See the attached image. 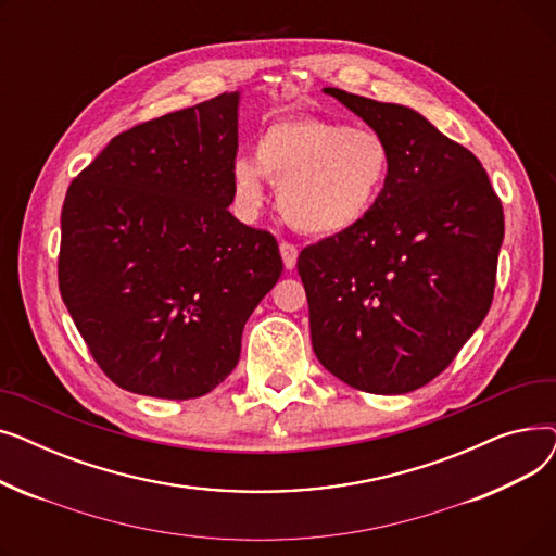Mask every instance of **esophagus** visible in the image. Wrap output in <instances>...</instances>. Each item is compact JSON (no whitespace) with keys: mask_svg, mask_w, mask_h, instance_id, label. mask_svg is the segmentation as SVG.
<instances>
[{"mask_svg":"<svg viewBox=\"0 0 556 556\" xmlns=\"http://www.w3.org/2000/svg\"><path fill=\"white\" fill-rule=\"evenodd\" d=\"M279 252H281V258H283V266L288 270H293L295 263H298V245L288 243V241H281L279 243Z\"/></svg>","mask_w":556,"mask_h":556,"instance_id":"34e87169","label":"esophagus"}]
</instances>
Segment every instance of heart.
Here are the masks:
<instances>
[{"instance_id": "b5f03b06", "label": "heart", "mask_w": 556, "mask_h": 556, "mask_svg": "<svg viewBox=\"0 0 556 556\" xmlns=\"http://www.w3.org/2000/svg\"><path fill=\"white\" fill-rule=\"evenodd\" d=\"M392 166L390 146L367 126H346L319 116H290L261 132L256 160L231 164L239 207L256 214L273 180L283 218L313 237L356 227L381 195Z\"/></svg>"}]
</instances>
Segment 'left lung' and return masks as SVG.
Wrapping results in <instances>:
<instances>
[{"label": "left lung", "instance_id": "obj_1", "mask_svg": "<svg viewBox=\"0 0 556 556\" xmlns=\"http://www.w3.org/2000/svg\"><path fill=\"white\" fill-rule=\"evenodd\" d=\"M390 146L388 182L352 229L298 256L317 361L405 394L440 376L491 308L503 202L480 160L410 108L325 87Z\"/></svg>", "mask_w": 556, "mask_h": 556}]
</instances>
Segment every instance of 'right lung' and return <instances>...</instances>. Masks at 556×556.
<instances>
[{"mask_svg":"<svg viewBox=\"0 0 556 556\" xmlns=\"http://www.w3.org/2000/svg\"><path fill=\"white\" fill-rule=\"evenodd\" d=\"M239 92L110 139L67 189L58 286L92 358L122 390L185 401L237 367L277 283V239L229 214Z\"/></svg>","mask_w":556,"mask_h":556,"instance_id":"1","label":"right lung"}]
</instances>
